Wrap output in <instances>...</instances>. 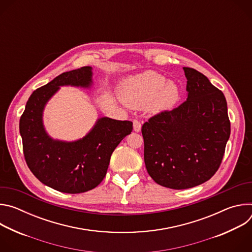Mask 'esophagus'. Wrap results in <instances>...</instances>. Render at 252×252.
<instances>
[{
	"label": "esophagus",
	"mask_w": 252,
	"mask_h": 252,
	"mask_svg": "<svg viewBox=\"0 0 252 252\" xmlns=\"http://www.w3.org/2000/svg\"><path fill=\"white\" fill-rule=\"evenodd\" d=\"M140 129H141V124L138 121L134 120L133 121V130L138 132V131H140Z\"/></svg>",
	"instance_id": "1"
}]
</instances>
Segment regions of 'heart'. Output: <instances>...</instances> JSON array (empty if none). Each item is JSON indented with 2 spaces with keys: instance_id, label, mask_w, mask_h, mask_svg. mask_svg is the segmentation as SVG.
<instances>
[{
  "instance_id": "1",
  "label": "heart",
  "mask_w": 252,
  "mask_h": 252,
  "mask_svg": "<svg viewBox=\"0 0 252 252\" xmlns=\"http://www.w3.org/2000/svg\"><path fill=\"white\" fill-rule=\"evenodd\" d=\"M181 97V90L173 81L148 70L127 79L121 91L123 102L133 110L147 107L151 115L172 110Z\"/></svg>"
}]
</instances>
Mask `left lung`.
Wrapping results in <instances>:
<instances>
[{
  "label": "left lung",
  "instance_id": "1",
  "mask_svg": "<svg viewBox=\"0 0 252 252\" xmlns=\"http://www.w3.org/2000/svg\"><path fill=\"white\" fill-rule=\"evenodd\" d=\"M184 70L187 100L141 127L148 172L157 184L172 189H190L210 179L230 135L222 92L198 70Z\"/></svg>",
  "mask_w": 252,
  "mask_h": 252
}]
</instances>
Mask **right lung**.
<instances>
[{
    "instance_id": "right-lung-1",
    "label": "right lung",
    "mask_w": 252,
    "mask_h": 252,
    "mask_svg": "<svg viewBox=\"0 0 252 252\" xmlns=\"http://www.w3.org/2000/svg\"><path fill=\"white\" fill-rule=\"evenodd\" d=\"M93 67L65 71L35 90L20 120V133L26 162L39 181L64 193H81L97 187L105 176L113 152L131 132L132 123L107 117L96 120L83 137L76 140L53 138L44 125V111L61 87L93 89Z\"/></svg>"
}]
</instances>
